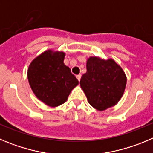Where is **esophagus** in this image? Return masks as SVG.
<instances>
[{
	"mask_svg": "<svg viewBox=\"0 0 153 153\" xmlns=\"http://www.w3.org/2000/svg\"><path fill=\"white\" fill-rule=\"evenodd\" d=\"M76 78H77V79L78 80H80V79H81V75L80 74H79V75H76Z\"/></svg>",
	"mask_w": 153,
	"mask_h": 153,
	"instance_id": "esophagus-1",
	"label": "esophagus"
}]
</instances>
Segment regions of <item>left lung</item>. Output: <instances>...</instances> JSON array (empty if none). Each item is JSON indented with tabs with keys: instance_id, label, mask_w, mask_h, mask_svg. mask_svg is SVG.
Segmentation results:
<instances>
[{
	"instance_id": "obj_1",
	"label": "left lung",
	"mask_w": 153,
	"mask_h": 153,
	"mask_svg": "<svg viewBox=\"0 0 153 153\" xmlns=\"http://www.w3.org/2000/svg\"><path fill=\"white\" fill-rule=\"evenodd\" d=\"M86 70L79 83L89 104L99 111L115 105L122 97L127 82L122 68L114 60L91 57L86 62Z\"/></svg>"
}]
</instances>
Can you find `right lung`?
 Wrapping results in <instances>:
<instances>
[{
  "label": "right lung",
  "mask_w": 153,
  "mask_h": 153,
  "mask_svg": "<svg viewBox=\"0 0 153 153\" xmlns=\"http://www.w3.org/2000/svg\"><path fill=\"white\" fill-rule=\"evenodd\" d=\"M65 54L48 50L35 58L28 69V79L36 97L51 107L67 101L79 81L64 64Z\"/></svg>",
  "instance_id": "add662e5"
}]
</instances>
